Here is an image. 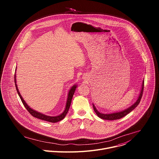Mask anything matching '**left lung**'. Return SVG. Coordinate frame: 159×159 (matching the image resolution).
Masks as SVG:
<instances>
[{
	"label": "left lung",
	"instance_id": "1",
	"mask_svg": "<svg viewBox=\"0 0 159 159\" xmlns=\"http://www.w3.org/2000/svg\"><path fill=\"white\" fill-rule=\"evenodd\" d=\"M143 87H144V81H143L142 83V89L140 90V95L138 98V99L137 100L134 102V104H133L131 106H130L129 107H128L126 109H125L124 111H120V112H115V113H111V114H102V113L99 112L97 109L96 108L95 106L93 104V108L94 110L95 111V112L96 113V115H98V117H99L101 119L103 120H119L124 116H125L126 115H127L128 113H129L131 111H132L136 107H137L142 99V94H143Z\"/></svg>",
	"mask_w": 159,
	"mask_h": 159
}]
</instances>
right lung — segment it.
Instances as JSON below:
<instances>
[{
  "mask_svg": "<svg viewBox=\"0 0 159 159\" xmlns=\"http://www.w3.org/2000/svg\"><path fill=\"white\" fill-rule=\"evenodd\" d=\"M14 82H15L16 88V90H17V94H18V95L19 96V98L21 99V101H22V104H24L25 107L26 108V109L28 111V112L30 113V114L33 116H34V117H35L36 118H38L39 120H44V121H48V122H51V123H56V122L60 121H61V120H63L65 117L66 113L68 112V111H69V109L70 108V104H71V101H72L74 94V93L75 91V89H76V87H77V85H74L73 87H71L70 90H69V94H68V98H67L66 103V107H65V111L61 113V114L58 115V116H49L44 115L42 114V113H40L39 112H37V111L33 110V109L30 107V106H28V105L26 103L25 100L22 99V97L20 94V93L19 92V90H18V88H17V84H16V74H15V76H14Z\"/></svg>",
  "mask_w": 159,
  "mask_h": 159,
  "instance_id": "add662e5",
  "label": "right lung"
}]
</instances>
